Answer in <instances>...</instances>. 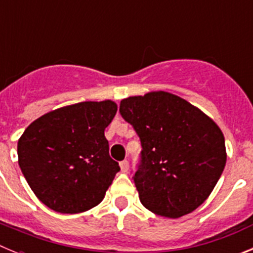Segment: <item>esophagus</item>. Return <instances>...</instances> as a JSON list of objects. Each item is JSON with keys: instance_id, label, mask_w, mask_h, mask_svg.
Wrapping results in <instances>:
<instances>
[{"instance_id": "obj_1", "label": "esophagus", "mask_w": 253, "mask_h": 253, "mask_svg": "<svg viewBox=\"0 0 253 253\" xmlns=\"http://www.w3.org/2000/svg\"><path fill=\"white\" fill-rule=\"evenodd\" d=\"M120 169H122L123 172H128V169H129V162H128V161H126V160L122 161V162H120Z\"/></svg>"}]
</instances>
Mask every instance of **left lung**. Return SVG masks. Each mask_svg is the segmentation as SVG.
<instances>
[{
	"label": "left lung",
	"instance_id": "obj_1",
	"mask_svg": "<svg viewBox=\"0 0 253 253\" xmlns=\"http://www.w3.org/2000/svg\"><path fill=\"white\" fill-rule=\"evenodd\" d=\"M119 111L140 139L133 173L140 203L167 218L200 207L227 161L218 125L186 100L163 91L122 100Z\"/></svg>",
	"mask_w": 253,
	"mask_h": 253
}]
</instances>
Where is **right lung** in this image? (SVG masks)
Here are the masks:
<instances>
[{"label": "right lung", "mask_w": 253, "mask_h": 253, "mask_svg": "<svg viewBox=\"0 0 253 253\" xmlns=\"http://www.w3.org/2000/svg\"><path fill=\"white\" fill-rule=\"evenodd\" d=\"M115 102L84 101L40 116L17 143L19 166L40 202L58 213L96 207L120 171L109 154L105 128Z\"/></svg>", "instance_id": "obj_1"}]
</instances>
